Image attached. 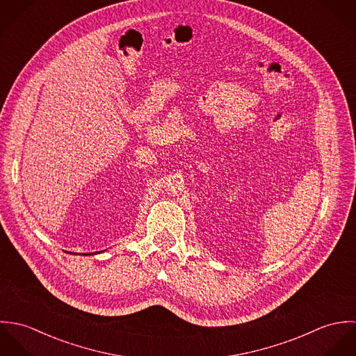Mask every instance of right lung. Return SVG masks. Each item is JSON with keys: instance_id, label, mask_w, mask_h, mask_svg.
<instances>
[{"instance_id": "1", "label": "right lung", "mask_w": 356, "mask_h": 356, "mask_svg": "<svg viewBox=\"0 0 356 356\" xmlns=\"http://www.w3.org/2000/svg\"><path fill=\"white\" fill-rule=\"evenodd\" d=\"M67 254H71V252H67ZM99 254V252H95V254H83V256H88V254Z\"/></svg>"}]
</instances>
